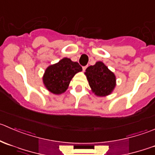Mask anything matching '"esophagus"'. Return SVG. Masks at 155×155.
Instances as JSON below:
<instances>
[{"label": "esophagus", "instance_id": "esophagus-1", "mask_svg": "<svg viewBox=\"0 0 155 155\" xmlns=\"http://www.w3.org/2000/svg\"><path fill=\"white\" fill-rule=\"evenodd\" d=\"M87 68V66H84V67H82V70H83L84 71H85V70H86Z\"/></svg>", "mask_w": 155, "mask_h": 155}]
</instances>
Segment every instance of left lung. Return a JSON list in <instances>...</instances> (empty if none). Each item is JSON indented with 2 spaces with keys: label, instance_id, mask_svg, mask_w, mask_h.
<instances>
[{
  "label": "left lung",
  "instance_id": "left-lung-1",
  "mask_svg": "<svg viewBox=\"0 0 155 155\" xmlns=\"http://www.w3.org/2000/svg\"><path fill=\"white\" fill-rule=\"evenodd\" d=\"M89 85L97 96L109 95L115 86V76L103 62L98 61L85 70Z\"/></svg>",
  "mask_w": 155,
  "mask_h": 155
}]
</instances>
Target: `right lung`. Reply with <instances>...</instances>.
<instances>
[{"instance_id": "right-lung-1", "label": "right lung", "mask_w": 155, "mask_h": 155, "mask_svg": "<svg viewBox=\"0 0 155 155\" xmlns=\"http://www.w3.org/2000/svg\"><path fill=\"white\" fill-rule=\"evenodd\" d=\"M82 70L79 63L64 58L58 63L46 69L43 76V83L46 88L54 94L64 93L68 89L72 78Z\"/></svg>"}]
</instances>
